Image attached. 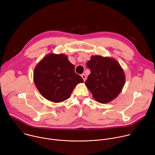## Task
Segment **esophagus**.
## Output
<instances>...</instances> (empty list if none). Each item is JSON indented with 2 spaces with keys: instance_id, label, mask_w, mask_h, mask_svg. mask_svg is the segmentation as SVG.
Returning a JSON list of instances; mask_svg holds the SVG:
<instances>
[{
  "instance_id": "esophagus-1",
  "label": "esophagus",
  "mask_w": 155,
  "mask_h": 155,
  "mask_svg": "<svg viewBox=\"0 0 155 155\" xmlns=\"http://www.w3.org/2000/svg\"><path fill=\"white\" fill-rule=\"evenodd\" d=\"M81 77H82V78L83 79V80H84V81L86 80V75H84V74H81Z\"/></svg>"
}]
</instances>
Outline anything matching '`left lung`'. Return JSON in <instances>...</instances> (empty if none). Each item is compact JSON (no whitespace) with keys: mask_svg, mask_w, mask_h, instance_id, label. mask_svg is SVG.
Masks as SVG:
<instances>
[{"mask_svg":"<svg viewBox=\"0 0 155 155\" xmlns=\"http://www.w3.org/2000/svg\"><path fill=\"white\" fill-rule=\"evenodd\" d=\"M91 71L85 85L94 99L99 103L113 101L120 94L125 83V74L115 59L92 56L86 63Z\"/></svg>","mask_w":155,"mask_h":155,"instance_id":"1","label":"left lung"}]
</instances>
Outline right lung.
<instances>
[{
    "instance_id": "right-lung-1",
    "label": "right lung",
    "mask_w": 155,
    "mask_h": 155,
    "mask_svg": "<svg viewBox=\"0 0 155 155\" xmlns=\"http://www.w3.org/2000/svg\"><path fill=\"white\" fill-rule=\"evenodd\" d=\"M34 81L43 97L58 103L69 98L76 85L83 80L75 72V66L65 54L50 53L35 68Z\"/></svg>"
}]
</instances>
